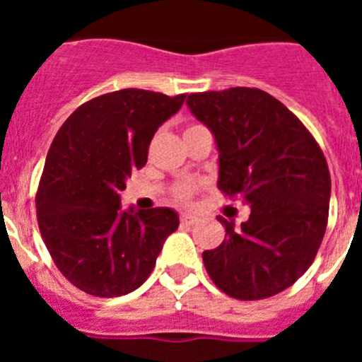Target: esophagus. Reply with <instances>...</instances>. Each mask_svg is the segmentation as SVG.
<instances>
[{
  "label": "esophagus",
  "mask_w": 362,
  "mask_h": 362,
  "mask_svg": "<svg viewBox=\"0 0 362 362\" xmlns=\"http://www.w3.org/2000/svg\"><path fill=\"white\" fill-rule=\"evenodd\" d=\"M181 223H183V225H196L197 217L192 216V214H183V216H181Z\"/></svg>",
  "instance_id": "esophagus-1"
}]
</instances>
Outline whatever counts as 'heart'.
<instances>
[{
  "label": "heart",
  "mask_w": 362,
  "mask_h": 362,
  "mask_svg": "<svg viewBox=\"0 0 362 362\" xmlns=\"http://www.w3.org/2000/svg\"><path fill=\"white\" fill-rule=\"evenodd\" d=\"M190 129V127H188ZM197 190V185L196 183H181L175 187L174 190V199L177 201V203H188V201L192 199V196L196 194Z\"/></svg>",
  "instance_id": "heart-1"
}]
</instances>
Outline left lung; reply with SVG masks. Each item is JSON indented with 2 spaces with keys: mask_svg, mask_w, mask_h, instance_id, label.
Wrapping results in <instances>:
<instances>
[{
  "mask_svg": "<svg viewBox=\"0 0 362 362\" xmlns=\"http://www.w3.org/2000/svg\"><path fill=\"white\" fill-rule=\"evenodd\" d=\"M187 105L216 137L219 190L252 209L241 228L217 217L226 239L203 252L204 268L233 299L276 296L308 270L325 238L332 188L325 153L299 117L259 88L197 92Z\"/></svg>",
  "mask_w": 362,
  "mask_h": 362,
  "instance_id": "8db88e82",
  "label": "left lung"
}]
</instances>
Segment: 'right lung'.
I'll list each match as a JSON object with an SVG mask.
<instances>
[{
    "label": "right lung",
    "mask_w": 362,
    "mask_h": 362,
    "mask_svg": "<svg viewBox=\"0 0 362 362\" xmlns=\"http://www.w3.org/2000/svg\"><path fill=\"white\" fill-rule=\"evenodd\" d=\"M185 98L141 88L103 94L76 108L54 137L36 194L37 225L76 288L95 297L134 292L177 230L170 209L123 212L119 192L146 165L153 134Z\"/></svg>",
    "instance_id": "obj_1"
}]
</instances>
